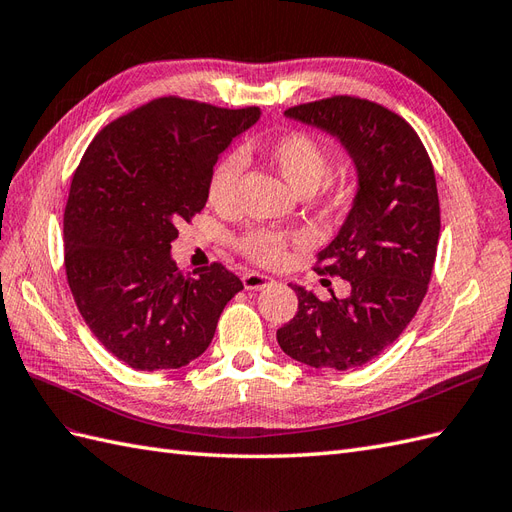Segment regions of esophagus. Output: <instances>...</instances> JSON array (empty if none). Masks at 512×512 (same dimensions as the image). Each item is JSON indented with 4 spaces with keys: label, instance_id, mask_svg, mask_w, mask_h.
I'll return each instance as SVG.
<instances>
[{
    "label": "esophagus",
    "instance_id": "34e87169",
    "mask_svg": "<svg viewBox=\"0 0 512 512\" xmlns=\"http://www.w3.org/2000/svg\"><path fill=\"white\" fill-rule=\"evenodd\" d=\"M242 283H244V287H246L248 291H257V289H266V287H270V285L274 283V279H272V276H268V274L246 272V274L242 276Z\"/></svg>",
    "mask_w": 512,
    "mask_h": 512
}]
</instances>
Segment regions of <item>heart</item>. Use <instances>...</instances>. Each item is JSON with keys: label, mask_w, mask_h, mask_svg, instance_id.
I'll use <instances>...</instances> for the list:
<instances>
[{"label": "heart", "mask_w": 512, "mask_h": 512, "mask_svg": "<svg viewBox=\"0 0 512 512\" xmlns=\"http://www.w3.org/2000/svg\"><path fill=\"white\" fill-rule=\"evenodd\" d=\"M264 154L276 171L283 175L285 182L302 195L313 193L328 173L330 160L326 148L304 133H287L272 139L264 148ZM240 169L242 163L236 154L218 160L208 182V197L214 206H227L231 201L240 178ZM339 197L341 195L334 197V201H339ZM298 242L300 236H296V233L257 229L244 236L242 251L255 259L257 264L276 268L285 264L289 244Z\"/></svg>", "instance_id": "b5f03b06"}]
</instances>
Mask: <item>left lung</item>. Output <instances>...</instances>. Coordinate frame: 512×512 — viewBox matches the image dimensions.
Listing matches in <instances>:
<instances>
[{
  "label": "left lung",
  "instance_id": "8db88e82",
  "mask_svg": "<svg viewBox=\"0 0 512 512\" xmlns=\"http://www.w3.org/2000/svg\"><path fill=\"white\" fill-rule=\"evenodd\" d=\"M285 118L337 139L356 171L345 221L319 274H337L352 294L328 302L291 285L296 317L276 330L281 349L315 369H356L399 339L427 294L440 238V199L425 145L397 113L334 96L285 111Z\"/></svg>",
  "mask_w": 512,
  "mask_h": 512
}]
</instances>
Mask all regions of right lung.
Instances as JSON below:
<instances>
[{"label": "right lung", "instance_id": "add662e5", "mask_svg": "<svg viewBox=\"0 0 512 512\" xmlns=\"http://www.w3.org/2000/svg\"><path fill=\"white\" fill-rule=\"evenodd\" d=\"M259 115L156 98L100 130L83 154L64 212L66 276L85 324L128 367L199 358L244 289L221 264L186 279L171 242L206 206L216 160Z\"/></svg>", "mask_w": 512, "mask_h": 512}]
</instances>
